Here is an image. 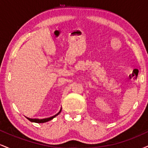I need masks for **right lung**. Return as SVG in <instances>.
Wrapping results in <instances>:
<instances>
[{"label":"right lung","instance_id":"add662e5","mask_svg":"<svg viewBox=\"0 0 148 148\" xmlns=\"http://www.w3.org/2000/svg\"><path fill=\"white\" fill-rule=\"evenodd\" d=\"M60 112H61V109H60V111L57 113V114L53 115V116H51V117H50V118H45V119H32V118H27V119H28V120H30V122H33V123H47V122H48V121H49V120H52L53 118H55L56 116H57V115H58Z\"/></svg>","mask_w":148,"mask_h":148}]
</instances>
